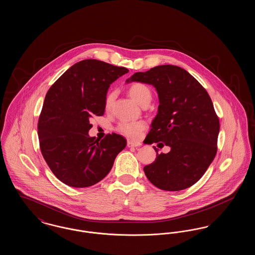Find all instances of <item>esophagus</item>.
I'll return each mask as SVG.
<instances>
[{"instance_id": "1", "label": "esophagus", "mask_w": 255, "mask_h": 255, "mask_svg": "<svg viewBox=\"0 0 255 255\" xmlns=\"http://www.w3.org/2000/svg\"><path fill=\"white\" fill-rule=\"evenodd\" d=\"M141 144L139 142H133V141H128L127 142V146L128 147H137V146H140Z\"/></svg>"}]
</instances>
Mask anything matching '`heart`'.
I'll return each mask as SVG.
<instances>
[{
    "mask_svg": "<svg viewBox=\"0 0 255 255\" xmlns=\"http://www.w3.org/2000/svg\"><path fill=\"white\" fill-rule=\"evenodd\" d=\"M129 94L134 101H136L140 106L151 101L152 95L149 88L141 83H135L130 87ZM115 97V93L111 92L105 100L106 109H110ZM146 128V124L143 122H122L118 126V131L120 133L126 135L127 137L136 139L140 136L142 131Z\"/></svg>",
    "mask_w": 255,
    "mask_h": 255,
    "instance_id": "obj_1",
    "label": "heart"
}]
</instances>
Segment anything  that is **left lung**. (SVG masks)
Returning a JSON list of instances; mask_svg holds the SVG:
<instances>
[{
	"label": "left lung",
	"mask_w": 255,
	"mask_h": 255,
	"mask_svg": "<svg viewBox=\"0 0 255 255\" xmlns=\"http://www.w3.org/2000/svg\"><path fill=\"white\" fill-rule=\"evenodd\" d=\"M155 87L158 114L146 138L148 144L162 141L167 154L144 166L147 179L159 189L180 191L198 182L217 153L220 123L211 98L194 77L180 67L161 65L135 73L126 83ZM163 145V144H162Z\"/></svg>",
	"instance_id": "obj_1"
}]
</instances>
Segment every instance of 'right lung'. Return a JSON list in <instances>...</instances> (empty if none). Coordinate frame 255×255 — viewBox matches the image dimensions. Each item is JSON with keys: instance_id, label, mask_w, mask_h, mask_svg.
Returning a JSON list of instances; mask_svg holds the SVG:
<instances>
[{"instance_id": "right-lung-1", "label": "right lung", "mask_w": 255, "mask_h": 255, "mask_svg": "<svg viewBox=\"0 0 255 255\" xmlns=\"http://www.w3.org/2000/svg\"><path fill=\"white\" fill-rule=\"evenodd\" d=\"M129 72L96 59L82 60L61 75L47 93L38 122L42 155L55 177L72 187L103 180L125 148L118 133L90 136V120L101 117L110 85Z\"/></svg>"}]
</instances>
